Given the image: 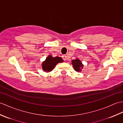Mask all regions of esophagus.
<instances>
[{"mask_svg":"<svg viewBox=\"0 0 123 123\" xmlns=\"http://www.w3.org/2000/svg\"><path fill=\"white\" fill-rule=\"evenodd\" d=\"M62 59H63V60L66 61V59H67V56L66 55H63L62 56Z\"/></svg>","mask_w":123,"mask_h":123,"instance_id":"esophagus-1","label":"esophagus"}]
</instances>
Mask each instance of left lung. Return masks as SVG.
<instances>
[{"mask_svg":"<svg viewBox=\"0 0 123 123\" xmlns=\"http://www.w3.org/2000/svg\"><path fill=\"white\" fill-rule=\"evenodd\" d=\"M72 63L74 69L75 71L77 72H81L82 69L83 68V65L81 61L79 59H76L75 60H72Z\"/></svg>","mask_w":123,"mask_h":123,"instance_id":"8db88e82","label":"left lung"}]
</instances>
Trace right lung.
Listing matches in <instances>:
<instances>
[{
    "instance_id": "1",
    "label": "right lung",
    "mask_w": 123,
    "mask_h": 123,
    "mask_svg": "<svg viewBox=\"0 0 123 123\" xmlns=\"http://www.w3.org/2000/svg\"><path fill=\"white\" fill-rule=\"evenodd\" d=\"M63 62V60L61 57H53L51 55H49L45 61L42 63V68L44 71L49 72L52 71L57 63Z\"/></svg>"
}]
</instances>
